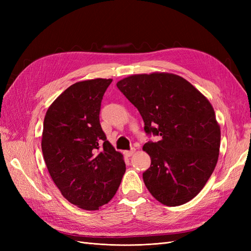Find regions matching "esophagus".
Masks as SVG:
<instances>
[{
  "mask_svg": "<svg viewBox=\"0 0 251 251\" xmlns=\"http://www.w3.org/2000/svg\"><path fill=\"white\" fill-rule=\"evenodd\" d=\"M134 153H135V149H132L131 151H124L125 156H126V157H131Z\"/></svg>",
  "mask_w": 251,
  "mask_h": 251,
  "instance_id": "1",
  "label": "esophagus"
}]
</instances>
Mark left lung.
<instances>
[{
  "instance_id": "left-lung-1",
  "label": "left lung",
  "mask_w": 251,
  "mask_h": 251,
  "mask_svg": "<svg viewBox=\"0 0 251 251\" xmlns=\"http://www.w3.org/2000/svg\"><path fill=\"white\" fill-rule=\"evenodd\" d=\"M116 85L139 111L146 133L161 137L143 146L151 157L142 174L149 192L166 206L191 201L219 158L221 131L212 105L191 82L173 73L135 74Z\"/></svg>"
}]
</instances>
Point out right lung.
<instances>
[{
    "mask_svg": "<svg viewBox=\"0 0 251 251\" xmlns=\"http://www.w3.org/2000/svg\"><path fill=\"white\" fill-rule=\"evenodd\" d=\"M112 79L75 82L47 110L42 151L48 172L70 203L96 210L116 194L126 172L124 157L100 124L102 96Z\"/></svg>",
    "mask_w": 251,
    "mask_h": 251,
    "instance_id": "add662e5",
    "label": "right lung"
}]
</instances>
